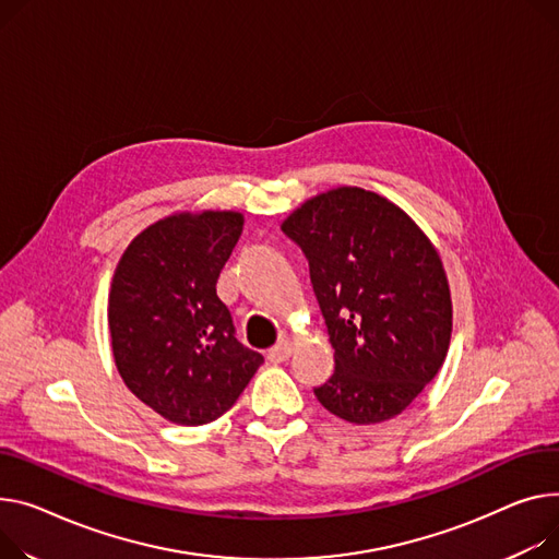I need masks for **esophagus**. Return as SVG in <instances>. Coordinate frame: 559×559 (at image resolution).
<instances>
[{
    "label": "esophagus",
    "instance_id": "obj_1",
    "mask_svg": "<svg viewBox=\"0 0 559 559\" xmlns=\"http://www.w3.org/2000/svg\"><path fill=\"white\" fill-rule=\"evenodd\" d=\"M292 350H294L292 342H281V344H276V346L267 353V359H270L272 364H283V361L289 359Z\"/></svg>",
    "mask_w": 559,
    "mask_h": 559
}]
</instances>
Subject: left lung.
<instances>
[{
  "label": "left lung",
  "mask_w": 559,
  "mask_h": 559,
  "mask_svg": "<svg viewBox=\"0 0 559 559\" xmlns=\"http://www.w3.org/2000/svg\"><path fill=\"white\" fill-rule=\"evenodd\" d=\"M281 229L308 258L334 348V373L317 400L353 425L400 416L438 376L452 342L438 249L412 215L359 186L306 200Z\"/></svg>",
  "instance_id": "8db88e82"
}]
</instances>
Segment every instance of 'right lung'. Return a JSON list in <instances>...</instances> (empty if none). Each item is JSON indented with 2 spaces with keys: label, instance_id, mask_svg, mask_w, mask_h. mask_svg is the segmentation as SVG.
Returning a JSON list of instances; mask_svg holds the SVG:
<instances>
[{
  "label": "right lung",
  "instance_id": "obj_1",
  "mask_svg": "<svg viewBox=\"0 0 559 559\" xmlns=\"http://www.w3.org/2000/svg\"><path fill=\"white\" fill-rule=\"evenodd\" d=\"M240 211H177L126 247L111 276L107 325L126 386L164 420L225 416L263 355L234 337L215 283L242 234Z\"/></svg>",
  "mask_w": 559,
  "mask_h": 559
}]
</instances>
